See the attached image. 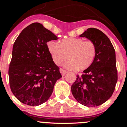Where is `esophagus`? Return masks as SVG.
I'll use <instances>...</instances> for the list:
<instances>
[{"instance_id": "34e87169", "label": "esophagus", "mask_w": 127, "mask_h": 127, "mask_svg": "<svg viewBox=\"0 0 127 127\" xmlns=\"http://www.w3.org/2000/svg\"><path fill=\"white\" fill-rule=\"evenodd\" d=\"M60 72L61 73H62V75L63 76H64L65 74H66L67 73V71L64 70L63 69V68H60Z\"/></svg>"}]
</instances>
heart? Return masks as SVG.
Instances as JSON below:
<instances>
[{"instance_id":"obj_1","label":"heart","mask_w":127,"mask_h":127,"mask_svg":"<svg viewBox=\"0 0 127 127\" xmlns=\"http://www.w3.org/2000/svg\"><path fill=\"white\" fill-rule=\"evenodd\" d=\"M48 50L55 64L64 65L68 70H82L88 68L95 59L97 48L94 42L82 38L68 37L62 40L60 44L51 40L47 43Z\"/></svg>"}]
</instances>
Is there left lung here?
Wrapping results in <instances>:
<instances>
[{
  "mask_svg": "<svg viewBox=\"0 0 127 127\" xmlns=\"http://www.w3.org/2000/svg\"><path fill=\"white\" fill-rule=\"evenodd\" d=\"M80 37L94 42L97 48L92 64L77 75L71 87L76 100L87 107L101 105L110 98L118 81L115 51L110 39L97 29L89 28Z\"/></svg>",
  "mask_w": 127,
  "mask_h": 127,
  "instance_id": "8db88e82",
  "label": "left lung"
}]
</instances>
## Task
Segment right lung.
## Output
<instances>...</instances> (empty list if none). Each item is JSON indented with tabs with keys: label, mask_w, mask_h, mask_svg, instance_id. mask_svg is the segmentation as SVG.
Returning <instances> with one entry per match:
<instances>
[{
	"label": "right lung",
	"mask_w": 127,
	"mask_h": 127,
	"mask_svg": "<svg viewBox=\"0 0 127 127\" xmlns=\"http://www.w3.org/2000/svg\"><path fill=\"white\" fill-rule=\"evenodd\" d=\"M57 39L42 24L34 23L23 29L14 42L8 72L9 85L21 103L32 106L45 103L62 77L46 44Z\"/></svg>",
	"instance_id": "1"
}]
</instances>
